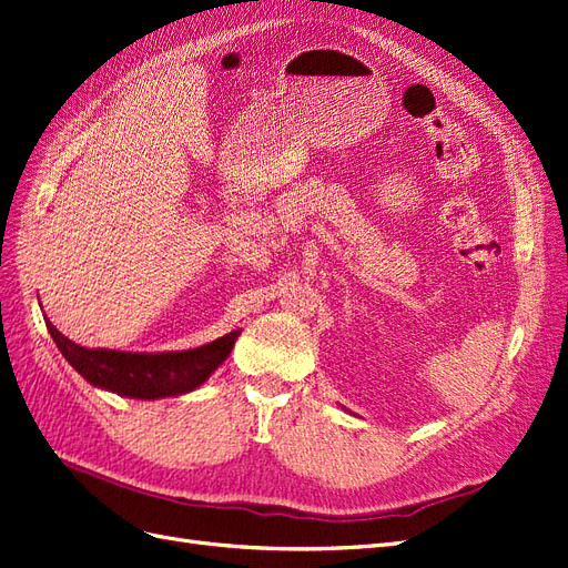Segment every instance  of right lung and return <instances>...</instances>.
<instances>
[{
  "label": "right lung",
  "instance_id": "right-lung-1",
  "mask_svg": "<svg viewBox=\"0 0 568 568\" xmlns=\"http://www.w3.org/2000/svg\"><path fill=\"white\" fill-rule=\"evenodd\" d=\"M47 327L65 361L91 386L138 400H159V397L184 395L207 382L226 358L241 329H231L224 337L189 351L165 353H131L112 348H87L70 342L47 318Z\"/></svg>",
  "mask_w": 568,
  "mask_h": 568
}]
</instances>
